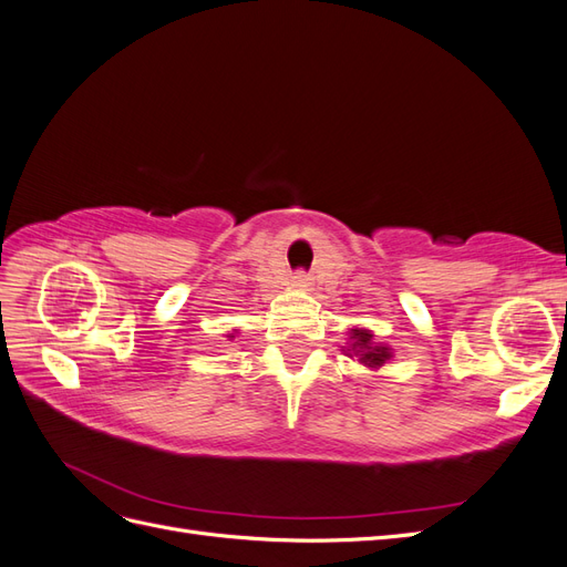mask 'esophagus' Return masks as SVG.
Here are the masks:
<instances>
[{
    "instance_id": "obj_1",
    "label": "esophagus",
    "mask_w": 567,
    "mask_h": 567,
    "mask_svg": "<svg viewBox=\"0 0 567 567\" xmlns=\"http://www.w3.org/2000/svg\"><path fill=\"white\" fill-rule=\"evenodd\" d=\"M296 286H302V288L310 286V277H307L305 271H298V274H296Z\"/></svg>"
}]
</instances>
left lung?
Segmentation results:
<instances>
[{
	"label": "left lung",
	"instance_id": "1",
	"mask_svg": "<svg viewBox=\"0 0 567 567\" xmlns=\"http://www.w3.org/2000/svg\"><path fill=\"white\" fill-rule=\"evenodd\" d=\"M352 352L359 354V362L367 367H383L390 359V350L375 346L373 336L362 329H352Z\"/></svg>",
	"mask_w": 567,
	"mask_h": 567
}]
</instances>
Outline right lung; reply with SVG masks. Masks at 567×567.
<instances>
[{
	"mask_svg": "<svg viewBox=\"0 0 567 567\" xmlns=\"http://www.w3.org/2000/svg\"><path fill=\"white\" fill-rule=\"evenodd\" d=\"M231 338H234V336H231Z\"/></svg>",
	"mask_w": 567,
	"mask_h": 567,
	"instance_id": "obj_1",
	"label": "right lung"
}]
</instances>
